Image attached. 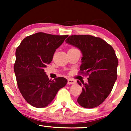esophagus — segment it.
Masks as SVG:
<instances>
[{
    "label": "esophagus",
    "mask_w": 131,
    "mask_h": 131,
    "mask_svg": "<svg viewBox=\"0 0 131 131\" xmlns=\"http://www.w3.org/2000/svg\"><path fill=\"white\" fill-rule=\"evenodd\" d=\"M68 84H74L76 83V81L73 80V79H68Z\"/></svg>",
    "instance_id": "1"
}]
</instances>
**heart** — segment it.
I'll return each mask as SVG.
<instances>
[{
  "instance_id": "1",
  "label": "heart",
  "mask_w": 131,
  "mask_h": 131,
  "mask_svg": "<svg viewBox=\"0 0 131 131\" xmlns=\"http://www.w3.org/2000/svg\"><path fill=\"white\" fill-rule=\"evenodd\" d=\"M74 49V48H72V49Z\"/></svg>"
}]
</instances>
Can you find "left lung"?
<instances>
[{"mask_svg": "<svg viewBox=\"0 0 131 131\" xmlns=\"http://www.w3.org/2000/svg\"><path fill=\"white\" fill-rule=\"evenodd\" d=\"M66 42L80 49L82 58L79 73L89 76L87 83L82 82L78 103L85 108L97 107L107 98L116 81L118 60L115 50L104 40L91 35L70 36Z\"/></svg>", "mask_w": 131, "mask_h": 131, "instance_id": "8db88e82", "label": "left lung"}]
</instances>
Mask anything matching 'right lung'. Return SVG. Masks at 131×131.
I'll list each match as a JSON object with an SVG mask.
<instances>
[{
  "mask_svg": "<svg viewBox=\"0 0 131 131\" xmlns=\"http://www.w3.org/2000/svg\"><path fill=\"white\" fill-rule=\"evenodd\" d=\"M68 36L37 32L25 37L16 49L14 71L18 87L25 100L34 107L50 104L67 84L63 77L49 79L44 68Z\"/></svg>",
  "mask_w": 131,
  "mask_h": 131,
  "instance_id": "right-lung-1",
  "label": "right lung"
}]
</instances>
